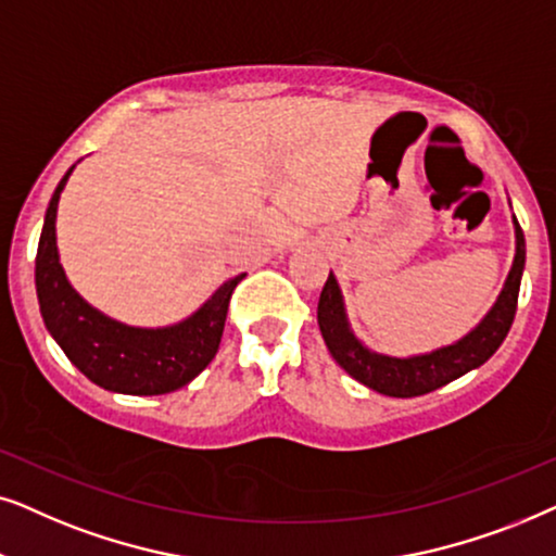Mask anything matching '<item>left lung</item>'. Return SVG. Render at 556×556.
<instances>
[{
	"label": "left lung",
	"mask_w": 556,
	"mask_h": 556,
	"mask_svg": "<svg viewBox=\"0 0 556 556\" xmlns=\"http://www.w3.org/2000/svg\"><path fill=\"white\" fill-rule=\"evenodd\" d=\"M514 231V264H510V271L498 300L488 309L483 320L468 336L455 340L453 345H442L438 351L409 355V358L376 353L355 338L351 323H348L338 279L330 271L328 282H325L320 292V302H317V325H320L325 345H328L332 358L338 361V366L345 368V374L364 383V387L379 391L383 396L396 399L429 394V391L460 379V376L472 371V368L483 366L498 351L503 338L508 336L510 323H514L516 315V302H519L521 274L523 264H527V241H523V231L516 216Z\"/></svg>",
	"instance_id": "1"
}]
</instances>
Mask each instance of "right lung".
Wrapping results in <instances>:
<instances>
[{"label": "right lung", "mask_w": 556, "mask_h": 556, "mask_svg": "<svg viewBox=\"0 0 556 556\" xmlns=\"http://www.w3.org/2000/svg\"><path fill=\"white\" fill-rule=\"evenodd\" d=\"M73 167L50 198L37 243L35 287L46 328L71 364L96 387L131 396H157L182 389L218 353L228 302L247 274L228 279L195 313L167 328H131L111 320L73 290L58 256V201Z\"/></svg>", "instance_id": "add662e5"}]
</instances>
